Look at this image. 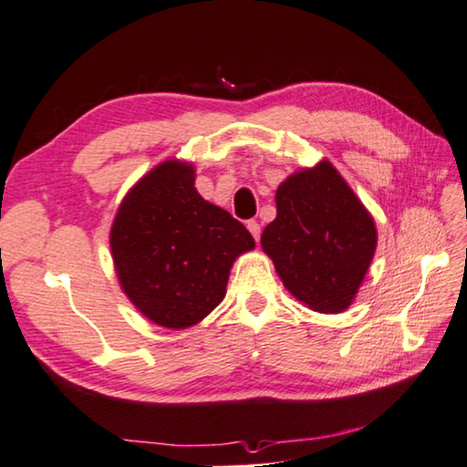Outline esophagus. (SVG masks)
<instances>
[{
  "label": "esophagus",
  "mask_w": 467,
  "mask_h": 467,
  "mask_svg": "<svg viewBox=\"0 0 467 467\" xmlns=\"http://www.w3.org/2000/svg\"><path fill=\"white\" fill-rule=\"evenodd\" d=\"M247 228H249V233L254 234V239H255V241H260V233H262L260 224H257L255 220H249V222H247Z\"/></svg>",
  "instance_id": "1"
}]
</instances>
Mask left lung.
I'll return each mask as SVG.
<instances>
[{"label": "left lung", "instance_id": "obj_1", "mask_svg": "<svg viewBox=\"0 0 467 467\" xmlns=\"http://www.w3.org/2000/svg\"><path fill=\"white\" fill-rule=\"evenodd\" d=\"M376 243L374 218L327 160L280 184L276 218L262 233L286 291L320 314L351 306Z\"/></svg>", "mask_w": 467, "mask_h": 467}]
</instances>
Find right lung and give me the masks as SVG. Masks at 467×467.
I'll list each match as a JSON object with an SVG mask.
<instances>
[{
    "mask_svg": "<svg viewBox=\"0 0 467 467\" xmlns=\"http://www.w3.org/2000/svg\"><path fill=\"white\" fill-rule=\"evenodd\" d=\"M109 247L132 306L147 320L181 330L216 309L234 260L255 241L239 220L197 193L193 164L166 160L122 199Z\"/></svg>",
    "mask_w": 467,
    "mask_h": 467,
    "instance_id": "right-lung-1",
    "label": "right lung"
}]
</instances>
